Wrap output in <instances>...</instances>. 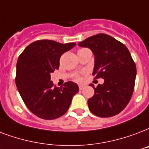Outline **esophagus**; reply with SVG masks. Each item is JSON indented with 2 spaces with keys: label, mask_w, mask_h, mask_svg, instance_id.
I'll return each mask as SVG.
<instances>
[{
  "label": "esophagus",
  "mask_w": 149,
  "mask_h": 149,
  "mask_svg": "<svg viewBox=\"0 0 149 149\" xmlns=\"http://www.w3.org/2000/svg\"><path fill=\"white\" fill-rule=\"evenodd\" d=\"M79 90L84 89V86H83V85H79Z\"/></svg>",
  "instance_id": "esophagus-1"
}]
</instances>
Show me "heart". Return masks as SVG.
<instances>
[{"label":"heart","mask_w":149,"mask_h":149,"mask_svg":"<svg viewBox=\"0 0 149 149\" xmlns=\"http://www.w3.org/2000/svg\"><path fill=\"white\" fill-rule=\"evenodd\" d=\"M83 50V49H81ZM73 79H74L75 81H77V82H79V81H81V79H82V77H81V75L80 74H76L73 76Z\"/></svg>","instance_id":"obj_1"}]
</instances>
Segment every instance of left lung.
Returning <instances> with one entry per match:
<instances>
[{"instance_id": "obj_1", "label": "left lung", "mask_w": 149, "mask_h": 149, "mask_svg": "<svg viewBox=\"0 0 149 149\" xmlns=\"http://www.w3.org/2000/svg\"><path fill=\"white\" fill-rule=\"evenodd\" d=\"M79 45L92 51L95 58L92 75L105 80L96 87L90 84L95 95L87 101L89 109L99 117L117 115L127 105L134 89L137 70L129 50L105 33L88 37Z\"/></svg>"}]
</instances>
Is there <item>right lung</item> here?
I'll return each instance as SVG.
<instances>
[{
	"label": "right lung",
	"mask_w": 149,
	"mask_h": 149,
	"mask_svg": "<svg viewBox=\"0 0 149 149\" xmlns=\"http://www.w3.org/2000/svg\"><path fill=\"white\" fill-rule=\"evenodd\" d=\"M75 45L40 40L28 45L19 56L16 87L25 105L37 117L54 120L63 116L79 91L72 81L58 87L51 80V74L59 68L60 57Z\"/></svg>",
	"instance_id": "1"
}]
</instances>
